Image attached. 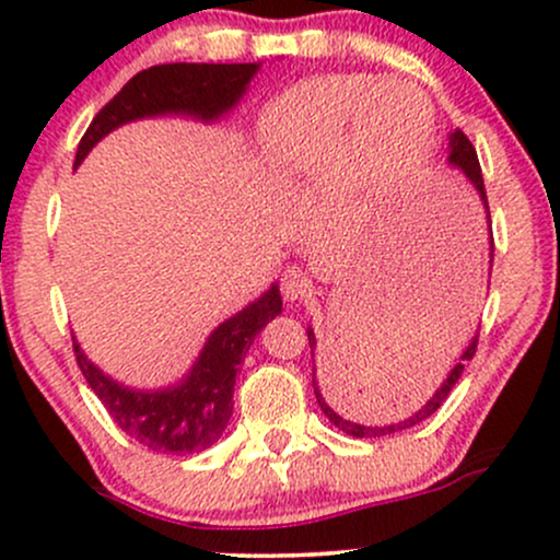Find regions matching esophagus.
<instances>
[{
	"label": "esophagus",
	"mask_w": 560,
	"mask_h": 560,
	"mask_svg": "<svg viewBox=\"0 0 560 560\" xmlns=\"http://www.w3.org/2000/svg\"><path fill=\"white\" fill-rule=\"evenodd\" d=\"M281 292H284V300H289V302L305 300V298H311L313 284H311V279L300 271V268H289V271H284V276H281Z\"/></svg>",
	"instance_id": "1"
}]
</instances>
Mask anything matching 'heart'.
Instances as JSON below:
<instances>
[{
	"label": "heart",
	"instance_id": "b5f03b06",
	"mask_svg": "<svg viewBox=\"0 0 560 560\" xmlns=\"http://www.w3.org/2000/svg\"><path fill=\"white\" fill-rule=\"evenodd\" d=\"M432 126V100L419 83L324 75L276 96L260 115L258 139L276 168L311 173L337 163L347 186L369 189L408 168Z\"/></svg>",
	"mask_w": 560,
	"mask_h": 560
}]
</instances>
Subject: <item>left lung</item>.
I'll list each match as a JSON object with an SVG mask.
<instances>
[{"instance_id":"1","label":"left lung","mask_w":560,"mask_h":560,"mask_svg":"<svg viewBox=\"0 0 560 560\" xmlns=\"http://www.w3.org/2000/svg\"><path fill=\"white\" fill-rule=\"evenodd\" d=\"M450 165L464 171V176L471 182L474 189L479 191V199L481 205H485V213H487V226H490V255H492L494 242H492V221H490V205H487L485 178H481L477 150H474V144L468 141L464 131L450 133ZM477 342L479 337H474L471 345L464 350V355H460V361L450 369L447 378H442V384L436 387L434 395L429 397V400L423 402L413 416H408V419L397 423H387V427H365V423H358L361 416H355V408H352V405L363 400V389L371 395V389H374L376 384L387 382V376L397 374V371H400L397 369V365H400V358H387V355L376 358V352H371V355L361 352L358 358L347 361L350 365L342 363L339 365V371H331V374H326V371L320 369V378H318L316 334H313V329H307V345H311V355H313V392H316V400L320 405V410L326 413V419H329L337 429H342L345 434L361 436V440L365 436V440H371V436L402 432V429H410L416 427V423H421L423 419H429V416H432L434 410L447 400V395L453 392L455 382H458L460 374H464V363L471 361L474 352H477Z\"/></svg>"}]
</instances>
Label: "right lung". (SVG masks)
Returning <instances> with one entry per match:
<instances>
[{
    "label": "right lung",
    "mask_w": 560,
    "mask_h": 560,
    "mask_svg": "<svg viewBox=\"0 0 560 560\" xmlns=\"http://www.w3.org/2000/svg\"><path fill=\"white\" fill-rule=\"evenodd\" d=\"M255 62L213 66V62H171L147 68L133 75L118 94L96 113L79 141L75 165L113 128L152 115H195L199 120H215L240 102L247 83L258 73ZM281 313L279 284H273L244 311L223 320L210 334L202 352L191 365L189 376L168 389H128L102 374L81 352L73 339L75 361L89 387L107 408L110 419L139 445L155 453H199L223 434L234 410L236 371L244 352L255 342L262 326Z\"/></svg>",
    "instance_id": "right-lung-1"
}]
</instances>
